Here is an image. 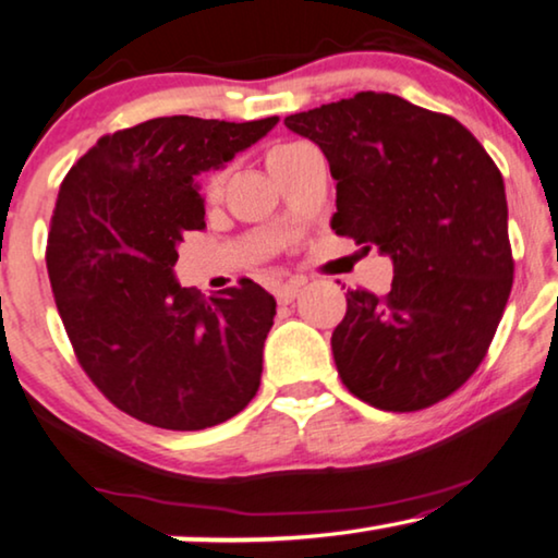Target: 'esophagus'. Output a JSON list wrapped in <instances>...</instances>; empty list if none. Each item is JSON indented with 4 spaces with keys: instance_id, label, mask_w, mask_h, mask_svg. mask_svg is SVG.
I'll use <instances>...</instances> for the list:
<instances>
[{
    "instance_id": "1",
    "label": "esophagus",
    "mask_w": 558,
    "mask_h": 558,
    "mask_svg": "<svg viewBox=\"0 0 558 558\" xmlns=\"http://www.w3.org/2000/svg\"><path fill=\"white\" fill-rule=\"evenodd\" d=\"M299 289H302V281H287V284L274 287V296H277L279 304H289L296 299Z\"/></svg>"
}]
</instances>
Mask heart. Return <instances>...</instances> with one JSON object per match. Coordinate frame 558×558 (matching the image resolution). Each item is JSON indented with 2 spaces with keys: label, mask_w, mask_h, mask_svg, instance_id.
I'll return each instance as SVG.
<instances>
[{
  "label": "heart",
  "mask_w": 558,
  "mask_h": 558,
  "mask_svg": "<svg viewBox=\"0 0 558 558\" xmlns=\"http://www.w3.org/2000/svg\"><path fill=\"white\" fill-rule=\"evenodd\" d=\"M306 150H312L306 143H296V141H287V143H277L274 148H269L266 153V166H269V171L274 173V179H279L281 173L287 171L289 166H294V160L299 156H304ZM226 181H229V168H216L204 179L201 183V193H204V198L208 204H216L223 196L226 191Z\"/></svg>",
  "instance_id": "obj_1"
}]
</instances>
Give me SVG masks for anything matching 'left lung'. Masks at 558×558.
<instances>
[{
    "mask_svg": "<svg viewBox=\"0 0 558 558\" xmlns=\"http://www.w3.org/2000/svg\"><path fill=\"white\" fill-rule=\"evenodd\" d=\"M337 181L332 231L390 254L387 294L347 289L332 332L354 398L415 413L453 395L486 357L513 287L504 175L456 118L390 93L294 112Z\"/></svg>",
    "mask_w": 558,
    "mask_h": 558,
    "instance_id": "8db88e82",
    "label": "left lung"
}]
</instances>
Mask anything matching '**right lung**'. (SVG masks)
Wrapping results in <instances>:
<instances>
[{"instance_id":"right-lung-1","label":"right lung","mask_w":558,"mask_h":558,"mask_svg":"<svg viewBox=\"0 0 558 558\" xmlns=\"http://www.w3.org/2000/svg\"><path fill=\"white\" fill-rule=\"evenodd\" d=\"M277 123L153 118L102 135L64 175L45 252L54 304L85 375L141 423L204 430L259 390L274 296L239 279L206 299L173 266L206 229L193 179Z\"/></svg>"}]
</instances>
